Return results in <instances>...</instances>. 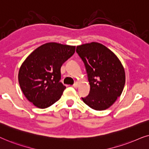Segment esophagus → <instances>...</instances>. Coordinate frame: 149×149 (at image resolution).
Returning a JSON list of instances; mask_svg holds the SVG:
<instances>
[{
	"mask_svg": "<svg viewBox=\"0 0 149 149\" xmlns=\"http://www.w3.org/2000/svg\"><path fill=\"white\" fill-rule=\"evenodd\" d=\"M73 86L74 87V88H78V82H76V83H74V84H73Z\"/></svg>",
	"mask_w": 149,
	"mask_h": 149,
	"instance_id": "34e87169",
	"label": "esophagus"
}]
</instances>
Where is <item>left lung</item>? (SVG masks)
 <instances>
[{
    "mask_svg": "<svg viewBox=\"0 0 149 149\" xmlns=\"http://www.w3.org/2000/svg\"><path fill=\"white\" fill-rule=\"evenodd\" d=\"M76 52L84 62L91 86L90 94L82 98L95 110L110 108L120 96L125 84L121 62L113 52L102 43L78 45Z\"/></svg>",
    "mask_w": 149,
    "mask_h": 149,
    "instance_id": "1",
    "label": "left lung"
}]
</instances>
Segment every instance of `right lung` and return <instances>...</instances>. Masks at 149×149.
Here are the masks:
<instances>
[{
	"instance_id": "add662e5",
	"label": "right lung",
	"mask_w": 149,
	"mask_h": 149,
	"mask_svg": "<svg viewBox=\"0 0 149 149\" xmlns=\"http://www.w3.org/2000/svg\"><path fill=\"white\" fill-rule=\"evenodd\" d=\"M75 49L73 45L47 43L24 61L18 73L19 84L24 96L35 106L48 108L61 97L66 86L59 82L61 67Z\"/></svg>"
}]
</instances>
